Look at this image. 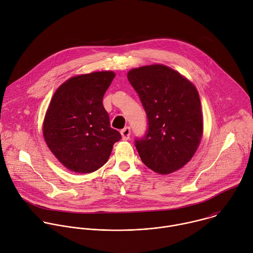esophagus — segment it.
Wrapping results in <instances>:
<instances>
[{
  "label": "esophagus",
  "instance_id": "esophagus-1",
  "mask_svg": "<svg viewBox=\"0 0 253 253\" xmlns=\"http://www.w3.org/2000/svg\"><path fill=\"white\" fill-rule=\"evenodd\" d=\"M121 136H122V140L124 141H127L129 138H130V135H131V129L130 127H125L124 129L121 130Z\"/></svg>",
  "mask_w": 253,
  "mask_h": 253
}]
</instances>
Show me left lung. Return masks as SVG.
Here are the masks:
<instances>
[{"mask_svg": "<svg viewBox=\"0 0 253 253\" xmlns=\"http://www.w3.org/2000/svg\"><path fill=\"white\" fill-rule=\"evenodd\" d=\"M128 80L148 119L135 146L142 162L156 173L171 174L195 155L204 130L201 100L194 84L163 64L131 69Z\"/></svg>", "mask_w": 253, "mask_h": 253, "instance_id": "obj_1", "label": "left lung"}]
</instances>
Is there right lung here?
<instances>
[{
    "mask_svg": "<svg viewBox=\"0 0 253 253\" xmlns=\"http://www.w3.org/2000/svg\"><path fill=\"white\" fill-rule=\"evenodd\" d=\"M115 77L97 71L67 79L54 92L42 133L56 159L71 172L92 173L109 159L120 133L110 127L103 96Z\"/></svg>",
    "mask_w": 253,
    "mask_h": 253,
    "instance_id": "add662e5",
    "label": "right lung"
}]
</instances>
